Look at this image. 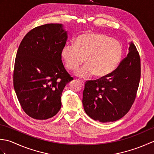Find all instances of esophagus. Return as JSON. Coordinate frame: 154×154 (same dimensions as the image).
<instances>
[{
	"instance_id": "1",
	"label": "esophagus",
	"mask_w": 154,
	"mask_h": 154,
	"mask_svg": "<svg viewBox=\"0 0 154 154\" xmlns=\"http://www.w3.org/2000/svg\"><path fill=\"white\" fill-rule=\"evenodd\" d=\"M79 83H80V84L81 85H82V86H84V85H85V82H84L83 81H82V80H79Z\"/></svg>"
}]
</instances>
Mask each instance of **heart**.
I'll list each match as a JSON object with an SVG mask.
<instances>
[{"mask_svg": "<svg viewBox=\"0 0 154 154\" xmlns=\"http://www.w3.org/2000/svg\"><path fill=\"white\" fill-rule=\"evenodd\" d=\"M123 54L124 47L119 40L96 32L79 35L75 44H65L61 51L68 69L75 71L85 61L87 64L75 73L82 78L107 76L120 64Z\"/></svg>", "mask_w": 154, "mask_h": 154, "instance_id": "obj_1", "label": "heart"}]
</instances>
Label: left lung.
<instances>
[{"label":"left lung","mask_w":154,"mask_h":154,"mask_svg":"<svg viewBox=\"0 0 154 154\" xmlns=\"http://www.w3.org/2000/svg\"><path fill=\"white\" fill-rule=\"evenodd\" d=\"M140 75V55L130 42L128 54L115 70L106 77L85 83L82 102L87 115L100 122L122 118L134 102Z\"/></svg>","instance_id":"1"}]
</instances>
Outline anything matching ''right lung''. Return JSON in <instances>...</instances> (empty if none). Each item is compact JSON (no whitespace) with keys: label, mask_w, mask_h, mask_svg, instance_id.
<instances>
[{"label":"right lung","mask_w":154,"mask_h":154,"mask_svg":"<svg viewBox=\"0 0 154 154\" xmlns=\"http://www.w3.org/2000/svg\"><path fill=\"white\" fill-rule=\"evenodd\" d=\"M67 32L61 24L35 27L22 39L15 59L13 83L26 114L36 120L55 116L65 85L73 78L61 61Z\"/></svg>","instance_id":"add662e5"}]
</instances>
